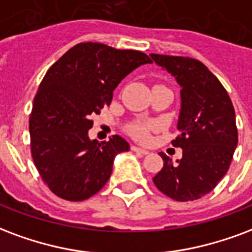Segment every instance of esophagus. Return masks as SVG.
I'll return each mask as SVG.
<instances>
[{"label":"esophagus","instance_id":"obj_1","mask_svg":"<svg viewBox=\"0 0 252 252\" xmlns=\"http://www.w3.org/2000/svg\"><path fill=\"white\" fill-rule=\"evenodd\" d=\"M131 150L133 151V152H137V154H141V155H147V154H148V151L144 150V148H140V147H136V145H132Z\"/></svg>","mask_w":252,"mask_h":252}]
</instances>
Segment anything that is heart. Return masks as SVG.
<instances>
[{"label":"heart","mask_w":252,"mask_h":252,"mask_svg":"<svg viewBox=\"0 0 252 252\" xmlns=\"http://www.w3.org/2000/svg\"><path fill=\"white\" fill-rule=\"evenodd\" d=\"M154 128L152 123H147V121H133L129 126H126V132L135 137L136 140L144 141L148 139L150 131Z\"/></svg>","instance_id":"1"}]
</instances>
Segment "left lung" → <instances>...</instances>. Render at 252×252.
<instances>
[{
    "mask_svg": "<svg viewBox=\"0 0 252 252\" xmlns=\"http://www.w3.org/2000/svg\"><path fill=\"white\" fill-rule=\"evenodd\" d=\"M182 87L180 135L173 147L183 158L172 164L163 152V168L154 176L159 191L176 202H191L211 192L228 168L238 145L235 111L228 93L206 65L182 56L151 55Z\"/></svg>",
    "mask_w": 252,
    "mask_h": 252,
    "instance_id": "left-lung-1",
    "label": "left lung"
}]
</instances>
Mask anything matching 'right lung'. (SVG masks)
I'll return each instance as SVG.
<instances>
[{"instance_id": "add662e5", "label": "right lung", "mask_w": 252, "mask_h": 252, "mask_svg": "<svg viewBox=\"0 0 252 252\" xmlns=\"http://www.w3.org/2000/svg\"><path fill=\"white\" fill-rule=\"evenodd\" d=\"M148 63L139 50L81 42L48 69L33 101L29 132L34 165L56 196L83 202L105 186L115 156L129 144L117 135L89 140L91 116L111 104L126 74Z\"/></svg>"}]
</instances>
